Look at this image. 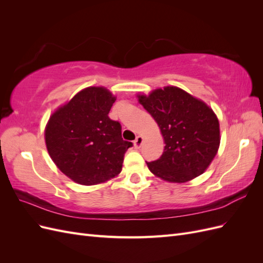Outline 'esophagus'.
Masks as SVG:
<instances>
[{
    "label": "esophagus",
    "instance_id": "1",
    "mask_svg": "<svg viewBox=\"0 0 263 263\" xmlns=\"http://www.w3.org/2000/svg\"><path fill=\"white\" fill-rule=\"evenodd\" d=\"M142 141H144V139H142V137H141V136H137L136 139H135V141H134L135 148L139 149V148L141 147V145H142Z\"/></svg>",
    "mask_w": 263,
    "mask_h": 263
}]
</instances>
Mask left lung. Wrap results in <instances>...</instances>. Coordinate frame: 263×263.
Returning <instances> with one entry per match:
<instances>
[{"mask_svg": "<svg viewBox=\"0 0 263 263\" xmlns=\"http://www.w3.org/2000/svg\"><path fill=\"white\" fill-rule=\"evenodd\" d=\"M139 103L155 118L164 139L158 160L147 162L158 178L184 183L202 174L219 147V123L213 109L177 86H165Z\"/></svg>", "mask_w": 263, "mask_h": 263, "instance_id": "obj_1", "label": "left lung"}]
</instances>
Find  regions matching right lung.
Wrapping results in <instances>:
<instances>
[{
	"label": "right lung",
	"instance_id": "obj_1",
	"mask_svg": "<svg viewBox=\"0 0 263 263\" xmlns=\"http://www.w3.org/2000/svg\"><path fill=\"white\" fill-rule=\"evenodd\" d=\"M115 100L105 87H86L55 110L46 126L52 161L79 184H99L122 171L133 144L122 138L119 122L108 117Z\"/></svg>",
	"mask_w": 263,
	"mask_h": 263
}]
</instances>
